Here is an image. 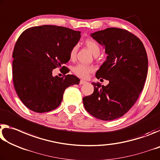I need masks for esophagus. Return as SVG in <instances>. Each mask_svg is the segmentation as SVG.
I'll use <instances>...</instances> for the list:
<instances>
[{
	"label": "esophagus",
	"instance_id": "1",
	"mask_svg": "<svg viewBox=\"0 0 160 160\" xmlns=\"http://www.w3.org/2000/svg\"><path fill=\"white\" fill-rule=\"evenodd\" d=\"M86 83V81H83V80H81L80 81V84L81 85H82V84H84V83Z\"/></svg>",
	"mask_w": 160,
	"mask_h": 160
}]
</instances>
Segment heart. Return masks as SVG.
Returning <instances> with one entry per match:
<instances>
[{
    "mask_svg": "<svg viewBox=\"0 0 160 160\" xmlns=\"http://www.w3.org/2000/svg\"><path fill=\"white\" fill-rule=\"evenodd\" d=\"M85 44L88 49L91 52L94 56H98L99 54H100L101 48L99 44L96 41H95L93 39H87L85 41ZM77 46H74L72 49H71L69 57L71 59H74L76 54H77ZM73 72H74V74L77 76V77L82 78H86L88 77L89 74L91 72H93V68L92 67L86 66V65L79 64H77V66H75L73 68Z\"/></svg>",
    "mask_w": 160,
    "mask_h": 160,
    "instance_id": "obj_1",
    "label": "heart"
}]
</instances>
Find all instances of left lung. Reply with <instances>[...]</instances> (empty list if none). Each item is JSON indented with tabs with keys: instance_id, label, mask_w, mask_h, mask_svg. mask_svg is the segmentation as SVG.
Listing matches in <instances>:
<instances>
[{
	"instance_id": "8db88e82",
	"label": "left lung",
	"mask_w": 160,
	"mask_h": 160,
	"mask_svg": "<svg viewBox=\"0 0 160 160\" xmlns=\"http://www.w3.org/2000/svg\"><path fill=\"white\" fill-rule=\"evenodd\" d=\"M91 36L108 55L96 77L109 83H92L93 93L83 98V106L96 118H119L135 104L145 84L148 70L145 48L138 37L123 29L106 28Z\"/></svg>"
}]
</instances>
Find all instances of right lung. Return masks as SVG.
<instances>
[{
    "label": "right lung",
    "instance_id": "obj_1",
    "mask_svg": "<svg viewBox=\"0 0 160 160\" xmlns=\"http://www.w3.org/2000/svg\"><path fill=\"white\" fill-rule=\"evenodd\" d=\"M81 32L55 25L25 30L12 53V78L18 97L31 111L44 112L58 107L65 89L78 84L72 74L54 77L52 71L69 61V54L80 40ZM67 72L65 74H67Z\"/></svg>",
    "mask_w": 160,
    "mask_h": 160
}]
</instances>
